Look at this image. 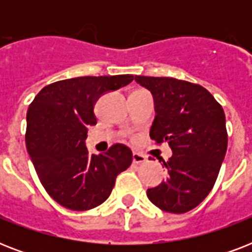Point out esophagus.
<instances>
[{"mask_svg": "<svg viewBox=\"0 0 252 252\" xmlns=\"http://www.w3.org/2000/svg\"><path fill=\"white\" fill-rule=\"evenodd\" d=\"M148 161L145 156H142L140 153H133V163L134 165H141V163H145Z\"/></svg>", "mask_w": 252, "mask_h": 252, "instance_id": "obj_1", "label": "esophagus"}]
</instances>
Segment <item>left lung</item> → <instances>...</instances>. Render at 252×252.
<instances>
[{
  "mask_svg": "<svg viewBox=\"0 0 252 252\" xmlns=\"http://www.w3.org/2000/svg\"><path fill=\"white\" fill-rule=\"evenodd\" d=\"M134 81L153 95L156 118L150 138L156 144L167 142L172 150L163 161L166 179L146 195L162 211L186 213L211 192L226 154L222 107L207 89L187 81L145 76Z\"/></svg>",
  "mask_w": 252,
  "mask_h": 252,
  "instance_id": "1",
  "label": "left lung"
}]
</instances>
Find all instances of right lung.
<instances>
[{
  "mask_svg": "<svg viewBox=\"0 0 252 252\" xmlns=\"http://www.w3.org/2000/svg\"><path fill=\"white\" fill-rule=\"evenodd\" d=\"M132 74L77 77L43 87L27 111L26 146L43 187L72 211H87L108 199L116 176L132 163L128 146L115 144L89 154L87 126L103 94L133 81Z\"/></svg>",
  "mask_w": 252,
  "mask_h": 252,
  "instance_id": "right-lung-1",
  "label": "right lung"
}]
</instances>
